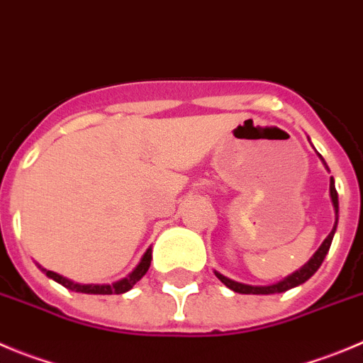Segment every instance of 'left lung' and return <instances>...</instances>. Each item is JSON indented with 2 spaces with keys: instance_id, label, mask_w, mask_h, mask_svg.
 Segmentation results:
<instances>
[{
  "instance_id": "8db88e82",
  "label": "left lung",
  "mask_w": 363,
  "mask_h": 363,
  "mask_svg": "<svg viewBox=\"0 0 363 363\" xmlns=\"http://www.w3.org/2000/svg\"><path fill=\"white\" fill-rule=\"evenodd\" d=\"M320 157V155H319ZM320 160L324 162V158L320 157ZM326 165V164H324ZM328 169V165H326ZM330 196H331V203H333V208H335V224H333V230L330 231V235L324 239V242L320 244L319 250L313 253V257L303 265L301 269H298L296 272H292L291 276L287 278H283L281 281L274 283V285H267V287H253V285H246V283H239V281H233V279L226 278L223 276L220 272L216 271V276L220 279V281L226 285L228 289H231L233 292H239V294H278V292H285V291H291V289L298 287L301 283H305L306 279L312 278L313 274L317 272V269L320 267L323 260L326 258L328 251H330L331 246V240H333L335 235V230H337V223H339V194H337V189H335V182L333 178L330 179Z\"/></svg>"
}]
</instances>
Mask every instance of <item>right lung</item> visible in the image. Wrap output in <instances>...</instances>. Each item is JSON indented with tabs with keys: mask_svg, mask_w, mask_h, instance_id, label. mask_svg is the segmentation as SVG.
I'll use <instances>...</instances> for the list:
<instances>
[{
	"mask_svg": "<svg viewBox=\"0 0 363 363\" xmlns=\"http://www.w3.org/2000/svg\"><path fill=\"white\" fill-rule=\"evenodd\" d=\"M150 265H151V247L146 251V253H144V257L140 258L139 265H137V267L133 269V271L130 272L126 278L119 279V281L112 283V285H94V283H91V285H82V283L71 281V279L64 278V276L57 274V272H53V271H46V269H43V271L46 272L48 278L55 279V281H58L60 285H64V287L69 289V291L82 292V294L110 296V294H124V292H128L130 289H133V285H135V283L139 281L144 274H146L147 269H150Z\"/></svg>",
	"mask_w": 363,
	"mask_h": 363,
	"instance_id": "1",
	"label": "right lung"
}]
</instances>
